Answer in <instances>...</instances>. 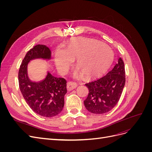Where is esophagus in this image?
<instances>
[{
  "label": "esophagus",
  "instance_id": "esophagus-1",
  "mask_svg": "<svg viewBox=\"0 0 152 152\" xmlns=\"http://www.w3.org/2000/svg\"><path fill=\"white\" fill-rule=\"evenodd\" d=\"M77 87V84L75 82H69L67 83V86H66V88L67 90L68 91H71L73 89H75L76 87Z\"/></svg>",
  "mask_w": 152,
  "mask_h": 152
}]
</instances>
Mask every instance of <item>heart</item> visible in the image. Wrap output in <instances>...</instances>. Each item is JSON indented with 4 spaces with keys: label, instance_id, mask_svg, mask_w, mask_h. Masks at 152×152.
<instances>
[{
    "label": "heart",
    "instance_id": "b5f03b06",
    "mask_svg": "<svg viewBox=\"0 0 152 152\" xmlns=\"http://www.w3.org/2000/svg\"><path fill=\"white\" fill-rule=\"evenodd\" d=\"M75 59L77 69L73 77L84 75L87 79L99 77L112 65L114 53L112 49L99 40L76 39L65 49L59 47L54 53V63L59 73L65 74Z\"/></svg>",
    "mask_w": 152,
    "mask_h": 152
}]
</instances>
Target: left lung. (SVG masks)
<instances>
[{
  "instance_id": "1",
  "label": "left lung",
  "mask_w": 152,
  "mask_h": 152,
  "mask_svg": "<svg viewBox=\"0 0 152 152\" xmlns=\"http://www.w3.org/2000/svg\"><path fill=\"white\" fill-rule=\"evenodd\" d=\"M125 82L124 63L120 58L105 76L86 84L89 89L88 96L84 102L86 108L95 114L108 112L117 104Z\"/></svg>"
}]
</instances>
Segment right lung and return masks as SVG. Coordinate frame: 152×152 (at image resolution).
Wrapping results in <instances>:
<instances>
[{"label": "right lung", "instance_id": "right-lung-1", "mask_svg": "<svg viewBox=\"0 0 152 152\" xmlns=\"http://www.w3.org/2000/svg\"><path fill=\"white\" fill-rule=\"evenodd\" d=\"M51 59V51L44 45H37L27 52L18 73L20 89L26 103L37 114L53 117L60 113L64 107L66 81L63 78L54 77L48 71L44 79L32 81L28 74V63L34 59Z\"/></svg>", "mask_w": 152, "mask_h": 152}]
</instances>
